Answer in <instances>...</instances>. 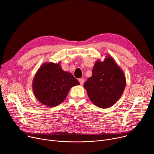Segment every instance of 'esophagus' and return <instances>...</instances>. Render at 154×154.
Masks as SVG:
<instances>
[{
  "mask_svg": "<svg viewBox=\"0 0 154 154\" xmlns=\"http://www.w3.org/2000/svg\"><path fill=\"white\" fill-rule=\"evenodd\" d=\"M79 81L80 85H83V84L84 82V79H79Z\"/></svg>",
  "mask_w": 154,
  "mask_h": 154,
  "instance_id": "1",
  "label": "esophagus"
}]
</instances>
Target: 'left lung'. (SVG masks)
Here are the masks:
<instances>
[{"label":"left lung","instance_id":"8db88e82","mask_svg":"<svg viewBox=\"0 0 154 154\" xmlns=\"http://www.w3.org/2000/svg\"><path fill=\"white\" fill-rule=\"evenodd\" d=\"M126 79L123 70L111 55L103 61L95 63L92 75L84 87L92 102L99 107L106 109L116 103L125 88Z\"/></svg>","mask_w":154,"mask_h":154}]
</instances>
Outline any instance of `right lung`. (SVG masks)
Here are the masks:
<instances>
[{
    "instance_id": "add662e5",
    "label": "right lung",
    "mask_w": 154,
    "mask_h": 154,
    "mask_svg": "<svg viewBox=\"0 0 154 154\" xmlns=\"http://www.w3.org/2000/svg\"><path fill=\"white\" fill-rule=\"evenodd\" d=\"M79 84L72 74L62 70L60 62H45L34 77L32 89L40 103L54 107L66 99L72 87Z\"/></svg>"
}]
</instances>
